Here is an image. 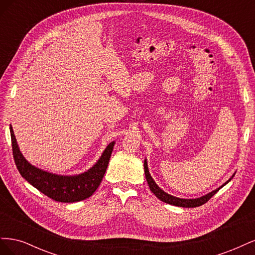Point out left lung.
Segmentation results:
<instances>
[{
    "label": "left lung",
    "instance_id": "1",
    "mask_svg": "<svg viewBox=\"0 0 255 255\" xmlns=\"http://www.w3.org/2000/svg\"><path fill=\"white\" fill-rule=\"evenodd\" d=\"M143 167H144V174H145L146 182H148L150 190L153 192V194L155 195L160 200V201H163V202L168 203V204H171V205H175V206H181V207H197V206H200V205L206 203L208 200H210L216 194V192H217L220 188L225 186V185H227L231 180L233 179V176L235 175V173H234L225 184L221 185L220 187H218L217 189H215L211 192H208V194H206L202 197L196 198V199H182V198H177V197H174V196L167 194L166 191H164L158 186V185L155 183V181L153 180V177L151 176V174L149 172L148 161H146V159H144Z\"/></svg>",
    "mask_w": 255,
    "mask_h": 255
}]
</instances>
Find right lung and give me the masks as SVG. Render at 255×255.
Returning a JSON list of instances; mask_svg holds the SVG:
<instances>
[{
	"label": "right lung",
	"mask_w": 255,
	"mask_h": 255,
	"mask_svg": "<svg viewBox=\"0 0 255 255\" xmlns=\"http://www.w3.org/2000/svg\"><path fill=\"white\" fill-rule=\"evenodd\" d=\"M9 128L17 169L22 177L42 194L57 202L72 203L89 198L97 190L109 166L115 141L106 146L97 163L87 171L75 175H61L42 170L28 163L19 149L11 125Z\"/></svg>",
	"instance_id": "1"
}]
</instances>
